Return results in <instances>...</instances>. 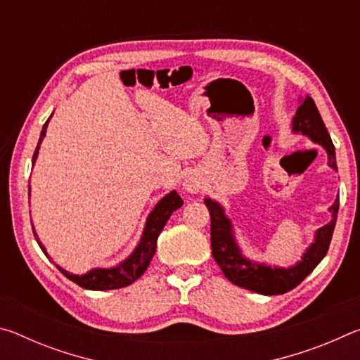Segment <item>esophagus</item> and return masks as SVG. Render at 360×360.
Segmentation results:
<instances>
[{
	"label": "esophagus",
	"mask_w": 360,
	"mask_h": 360,
	"mask_svg": "<svg viewBox=\"0 0 360 360\" xmlns=\"http://www.w3.org/2000/svg\"><path fill=\"white\" fill-rule=\"evenodd\" d=\"M202 187H203V182L195 173L188 174L184 179V182H182V188H184L187 193H192V195L198 193L200 191H202Z\"/></svg>",
	"instance_id": "34e87169"
}]
</instances>
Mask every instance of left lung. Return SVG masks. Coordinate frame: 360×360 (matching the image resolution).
<instances>
[{
    "instance_id": "8db88e82",
    "label": "left lung",
    "mask_w": 360,
    "mask_h": 360,
    "mask_svg": "<svg viewBox=\"0 0 360 360\" xmlns=\"http://www.w3.org/2000/svg\"><path fill=\"white\" fill-rule=\"evenodd\" d=\"M290 130L295 135L307 136L314 144L324 148L327 152V165L337 172L338 168L333 143L311 96L298 98V108L295 115L292 117ZM205 205L208 206L211 216L212 257L221 266L225 278L235 285L257 292L262 295H281L297 288L326 257L328 246H330L335 224H337L340 197L335 198L333 205L328 208V212L332 214L330 222L314 231V240L304 249L302 259L289 266L268 265L266 262L246 257L243 254L238 240H236L233 224L225 214L224 206L211 197L205 198Z\"/></svg>"
}]
</instances>
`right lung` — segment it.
I'll list each match as a JSON object with an SVG mask.
<instances>
[{
	"label": "right lung",
	"mask_w": 360,
	"mask_h": 360,
	"mask_svg": "<svg viewBox=\"0 0 360 360\" xmlns=\"http://www.w3.org/2000/svg\"><path fill=\"white\" fill-rule=\"evenodd\" d=\"M52 115H53V112L51 114V117ZM51 117H49L46 124L42 125L39 141H38V146H36V150H34L33 160H32L33 167L36 163V158H38L41 143L46 136L47 125H49V120H51ZM30 192H32V188H30V186H28V197H30ZM182 205H184V202H182V198L179 197V193L176 191H172L169 193H167L165 197L160 198V202L154 206V210H152L148 214V217H146V224H144L141 238H139L136 248L133 249L129 257H125L124 260L119 262L117 265L96 266V268H92V270H89L87 273H84V275L70 273L68 270H65V268H62L60 265H57V268L63 273L66 278L71 279L72 283H76L77 285H81V288L89 289V290H111V289L127 288V285L135 283L138 278H141L143 273L148 270L150 260L155 254L158 235H160V231L163 230V227H165V224L168 222L169 216H172L176 210H179ZM33 233H34L36 241H38L39 248L42 249V252H44L49 257L46 246L42 245L41 240L38 238V233H36L34 227H33Z\"/></svg>",
	"instance_id": "1"
}]
</instances>
